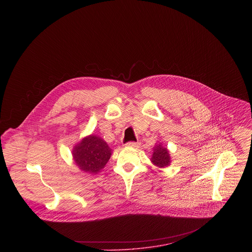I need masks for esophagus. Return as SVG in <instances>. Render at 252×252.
<instances>
[{"label":"esophagus","mask_w":252,"mask_h":252,"mask_svg":"<svg viewBox=\"0 0 252 252\" xmlns=\"http://www.w3.org/2000/svg\"><path fill=\"white\" fill-rule=\"evenodd\" d=\"M126 146L128 147V148H133V149H135V148H138V147H139V143H138V142H127Z\"/></svg>","instance_id":"1"}]
</instances>
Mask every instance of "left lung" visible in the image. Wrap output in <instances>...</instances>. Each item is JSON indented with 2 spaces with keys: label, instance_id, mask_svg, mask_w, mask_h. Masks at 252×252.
Wrapping results in <instances>:
<instances>
[{
  "label": "left lung",
  "instance_id": "1",
  "mask_svg": "<svg viewBox=\"0 0 252 252\" xmlns=\"http://www.w3.org/2000/svg\"><path fill=\"white\" fill-rule=\"evenodd\" d=\"M152 163L158 168H165L170 165L171 158L167 148L163 147L162 143H157L154 147V153L151 158Z\"/></svg>",
  "mask_w": 252,
  "mask_h": 252
}]
</instances>
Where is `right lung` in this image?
<instances>
[{"mask_svg": "<svg viewBox=\"0 0 252 252\" xmlns=\"http://www.w3.org/2000/svg\"><path fill=\"white\" fill-rule=\"evenodd\" d=\"M113 150L98 135L90 134L75 145L71 155L76 165L84 172L96 174L109 161Z\"/></svg>", "mask_w": 252, "mask_h": 252, "instance_id": "add662e5", "label": "right lung"}]
</instances>
